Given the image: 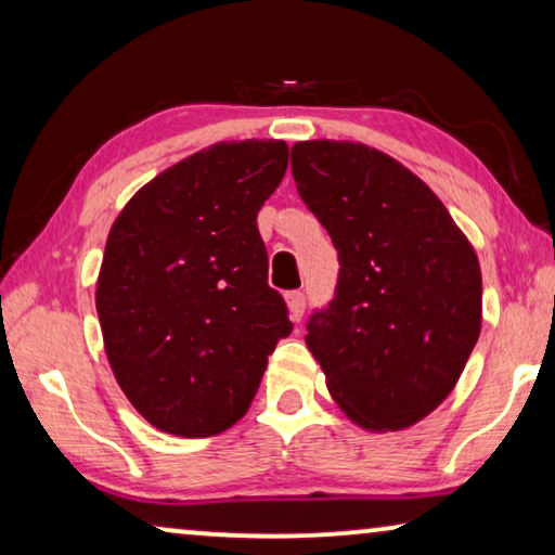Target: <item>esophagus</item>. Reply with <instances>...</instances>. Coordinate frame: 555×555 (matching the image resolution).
Here are the masks:
<instances>
[{
	"label": "esophagus",
	"instance_id": "34e87169",
	"mask_svg": "<svg viewBox=\"0 0 555 555\" xmlns=\"http://www.w3.org/2000/svg\"><path fill=\"white\" fill-rule=\"evenodd\" d=\"M286 304H288V317H292V322H301L304 309H307V296L301 292H288Z\"/></svg>",
	"mask_w": 555,
	"mask_h": 555
}]
</instances>
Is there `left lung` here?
Returning a JSON list of instances; mask_svg holds the SVG:
<instances>
[{"label": "left lung", "mask_w": 555, "mask_h": 555, "mask_svg": "<svg viewBox=\"0 0 555 555\" xmlns=\"http://www.w3.org/2000/svg\"><path fill=\"white\" fill-rule=\"evenodd\" d=\"M292 173L339 254L307 345L347 417L404 430L452 392L480 337L475 248L412 170L370 145L304 140Z\"/></svg>", "instance_id": "obj_1"}]
</instances>
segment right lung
Masks as SVG:
<instances>
[{
	"label": "right lung",
	"mask_w": 555,
	"mask_h": 555,
	"mask_svg": "<svg viewBox=\"0 0 555 555\" xmlns=\"http://www.w3.org/2000/svg\"><path fill=\"white\" fill-rule=\"evenodd\" d=\"M286 166L284 140L216 143L155 176L115 218L95 292L105 352L132 408L163 433L229 430L294 330L256 225Z\"/></svg>",
	"instance_id": "right-lung-1"
}]
</instances>
